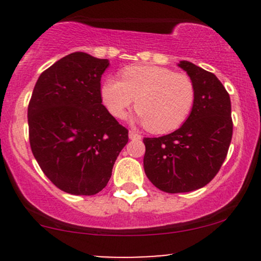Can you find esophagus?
Listing matches in <instances>:
<instances>
[{"label":"esophagus","instance_id":"obj_1","mask_svg":"<svg viewBox=\"0 0 261 261\" xmlns=\"http://www.w3.org/2000/svg\"><path fill=\"white\" fill-rule=\"evenodd\" d=\"M128 137H130V140H141V135L134 130L128 131Z\"/></svg>","mask_w":261,"mask_h":261}]
</instances>
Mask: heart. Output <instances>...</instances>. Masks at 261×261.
Listing matches in <instances>:
<instances>
[{
	"mask_svg": "<svg viewBox=\"0 0 261 261\" xmlns=\"http://www.w3.org/2000/svg\"><path fill=\"white\" fill-rule=\"evenodd\" d=\"M121 81L107 77L100 95L113 116L124 119L134 106L137 121L153 133L178 128L188 119L195 101L190 77L157 65L128 66L121 71Z\"/></svg>",
	"mask_w": 261,
	"mask_h": 261,
	"instance_id": "1",
	"label": "heart"
}]
</instances>
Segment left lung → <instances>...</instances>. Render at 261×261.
<instances>
[{
  "instance_id": "8db88e82",
  "label": "left lung",
  "mask_w": 261,
  "mask_h": 261,
  "mask_svg": "<svg viewBox=\"0 0 261 261\" xmlns=\"http://www.w3.org/2000/svg\"><path fill=\"white\" fill-rule=\"evenodd\" d=\"M178 66L194 83L193 110L174 133L143 139L146 175L155 188L170 194L208 184L226 160L233 133L229 94L220 80L193 62Z\"/></svg>"
}]
</instances>
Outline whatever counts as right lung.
Instances as JSON below:
<instances>
[{
	"label": "right lung",
	"mask_w": 261,
	"mask_h": 261,
	"mask_svg": "<svg viewBox=\"0 0 261 261\" xmlns=\"http://www.w3.org/2000/svg\"><path fill=\"white\" fill-rule=\"evenodd\" d=\"M109 60L86 53L60 59L40 74L28 107L29 142L60 190L94 195L107 187L128 131L101 104Z\"/></svg>",
	"instance_id": "1"
}]
</instances>
